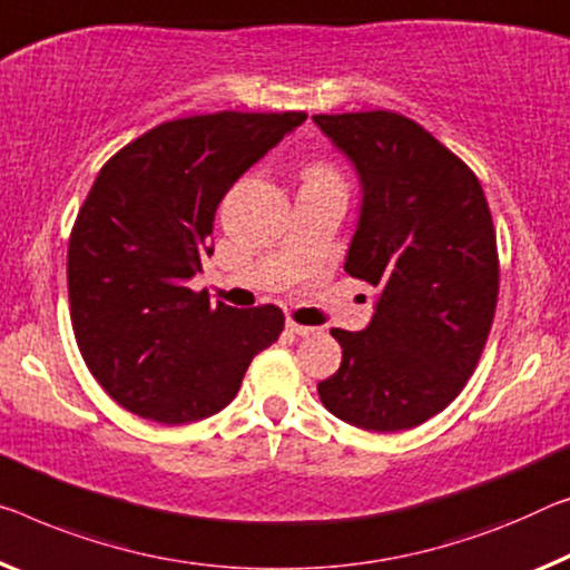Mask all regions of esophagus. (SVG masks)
Listing matches in <instances>:
<instances>
[{"label":"esophagus","mask_w":570,"mask_h":570,"mask_svg":"<svg viewBox=\"0 0 570 570\" xmlns=\"http://www.w3.org/2000/svg\"><path fill=\"white\" fill-rule=\"evenodd\" d=\"M287 331H291V334H295V336H308V334H313L315 328L303 326V323H295V321H287Z\"/></svg>","instance_id":"esophagus-1"}]
</instances>
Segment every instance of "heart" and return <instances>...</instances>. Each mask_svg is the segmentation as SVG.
<instances>
[{
  "label": "heart",
  "mask_w": 570,
  "mask_h": 570,
  "mask_svg": "<svg viewBox=\"0 0 570 570\" xmlns=\"http://www.w3.org/2000/svg\"><path fill=\"white\" fill-rule=\"evenodd\" d=\"M305 180H338V175L328 163H313L311 168L305 170Z\"/></svg>",
  "instance_id": "1"
}]
</instances>
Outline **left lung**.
Here are the masks:
<instances>
[{"label":"left lung","instance_id":"8db88e82","mask_svg":"<svg viewBox=\"0 0 570 570\" xmlns=\"http://www.w3.org/2000/svg\"><path fill=\"white\" fill-rule=\"evenodd\" d=\"M354 163L362 214L344 269L382 287L364 331L331 328L341 366L321 402L364 431L397 433L459 397L492 331L497 234L461 157L397 111L315 114Z\"/></svg>","mask_w":570,"mask_h":570}]
</instances>
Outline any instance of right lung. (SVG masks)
<instances>
[{
  "label": "right lung",
  "instance_id": "add662e5",
  "mask_svg": "<svg viewBox=\"0 0 570 570\" xmlns=\"http://www.w3.org/2000/svg\"><path fill=\"white\" fill-rule=\"evenodd\" d=\"M305 119L216 111L163 121L96 175L68 239V301L86 366L129 413L165 425L218 413L283 334L277 305H212L188 279L212 257L222 198Z\"/></svg>",
  "mask_w": 570,
  "mask_h": 570
}]
</instances>
